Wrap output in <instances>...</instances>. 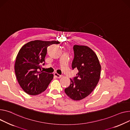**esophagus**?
Instances as JSON below:
<instances>
[{
    "mask_svg": "<svg viewBox=\"0 0 130 130\" xmlns=\"http://www.w3.org/2000/svg\"><path fill=\"white\" fill-rule=\"evenodd\" d=\"M54 74V76H56L57 78H61L62 77V75H60L57 73H55Z\"/></svg>",
    "mask_w": 130,
    "mask_h": 130,
    "instance_id": "1",
    "label": "esophagus"
}]
</instances>
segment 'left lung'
<instances>
[{
    "instance_id": "obj_1",
    "label": "left lung",
    "mask_w": 130,
    "mask_h": 130,
    "mask_svg": "<svg viewBox=\"0 0 130 130\" xmlns=\"http://www.w3.org/2000/svg\"><path fill=\"white\" fill-rule=\"evenodd\" d=\"M74 58L72 68L78 73L71 85L65 89V92L74 100L84 99L92 92L97 85L101 74V65L93 51L85 45L74 46Z\"/></svg>"
}]
</instances>
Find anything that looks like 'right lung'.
I'll return each mask as SVG.
<instances>
[{"label": "right lung", "instance_id": "add662e5", "mask_svg": "<svg viewBox=\"0 0 130 130\" xmlns=\"http://www.w3.org/2000/svg\"><path fill=\"white\" fill-rule=\"evenodd\" d=\"M58 41L34 40L24 44L19 50L14 63L17 79L25 92L37 95L44 91L53 78V74L41 71L47 47ZM43 64V65H44Z\"/></svg>", "mask_w": 130, "mask_h": 130}]
</instances>
